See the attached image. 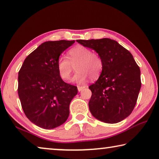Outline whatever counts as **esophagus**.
<instances>
[{
  "instance_id": "1",
  "label": "esophagus",
  "mask_w": 159,
  "mask_h": 159,
  "mask_svg": "<svg viewBox=\"0 0 159 159\" xmlns=\"http://www.w3.org/2000/svg\"><path fill=\"white\" fill-rule=\"evenodd\" d=\"M86 86H78V91H81L82 90H84V89L86 88Z\"/></svg>"
}]
</instances>
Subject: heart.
I'll list each match as a JSON object with an SVG mask.
<instances>
[{"mask_svg":"<svg viewBox=\"0 0 159 159\" xmlns=\"http://www.w3.org/2000/svg\"><path fill=\"white\" fill-rule=\"evenodd\" d=\"M68 58L60 57L57 61V70L62 80L70 79L75 66L77 72L72 81L77 84L84 83L89 76L96 79L101 74L104 66L102 57L86 47L77 45L71 48L68 52Z\"/></svg>","mask_w":159,"mask_h":159,"instance_id":"obj_1","label":"heart"}]
</instances>
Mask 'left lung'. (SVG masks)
Instances as JSON below:
<instances>
[{"mask_svg":"<svg viewBox=\"0 0 159 159\" xmlns=\"http://www.w3.org/2000/svg\"><path fill=\"white\" fill-rule=\"evenodd\" d=\"M77 42L93 49L103 60L101 75L89 87L92 94L89 110L95 118L106 123H117L128 117L135 107L141 87L140 70L128 50L115 40Z\"/></svg>","mask_w":159,"mask_h":159,"instance_id":"left-lung-1","label":"left lung"}]
</instances>
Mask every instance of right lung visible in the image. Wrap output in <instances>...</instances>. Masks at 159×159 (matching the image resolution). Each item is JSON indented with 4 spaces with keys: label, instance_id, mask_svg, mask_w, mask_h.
I'll use <instances>...</instances> for the list:
<instances>
[{
    "label": "right lung",
    "instance_id": "add662e5",
    "mask_svg": "<svg viewBox=\"0 0 159 159\" xmlns=\"http://www.w3.org/2000/svg\"><path fill=\"white\" fill-rule=\"evenodd\" d=\"M75 41H48L24 60L18 77V93L26 117L42 128L50 129L68 119L76 86L66 84L57 70L60 55Z\"/></svg>",
    "mask_w": 159,
    "mask_h": 159
}]
</instances>
